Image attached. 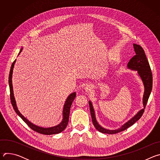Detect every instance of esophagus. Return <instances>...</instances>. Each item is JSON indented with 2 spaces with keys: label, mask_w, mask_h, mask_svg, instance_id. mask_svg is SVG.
<instances>
[{
  "label": "esophagus",
  "mask_w": 160,
  "mask_h": 160,
  "mask_svg": "<svg viewBox=\"0 0 160 160\" xmlns=\"http://www.w3.org/2000/svg\"><path fill=\"white\" fill-rule=\"evenodd\" d=\"M92 86L91 85H87L85 87V90L87 92H89L90 91L92 90Z\"/></svg>",
  "instance_id": "1"
}]
</instances>
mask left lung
Wrapping results in <instances>:
<instances>
[{
    "instance_id": "obj_1",
    "label": "left lung",
    "mask_w": 160,
    "mask_h": 160,
    "mask_svg": "<svg viewBox=\"0 0 160 160\" xmlns=\"http://www.w3.org/2000/svg\"><path fill=\"white\" fill-rule=\"evenodd\" d=\"M133 48L135 52V55L130 59V60L128 63L127 66L131 70L138 71L139 75L141 77L143 82L144 88H145L144 94L143 96L144 109L139 111L138 113L134 117H133L130 120H129L128 122L124 124L120 128H118L115 130H108L102 128L101 126H100L98 124L96 119L95 112H94L92 104L90 101H89L88 103L90 106V111L91 117H92L93 125L98 131L103 133L114 134V133H119L120 132H122L126 130L127 128H128V127L133 125L137 121L139 120L144 112V109L146 108L148 99L149 98L151 92L152 90V72H151V70L149 62L148 61V59L146 58V56L145 54L144 51L142 49V48L139 45L133 44Z\"/></svg>"
}]
</instances>
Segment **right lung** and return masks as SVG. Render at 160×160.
Here are the masks:
<instances>
[{"label":"right lung","instance_id":"obj_1","mask_svg":"<svg viewBox=\"0 0 160 160\" xmlns=\"http://www.w3.org/2000/svg\"><path fill=\"white\" fill-rule=\"evenodd\" d=\"M21 51H22V49H21L19 54H20ZM15 62H16V60H14V61L12 62V64L11 65L9 76V88H10V99H11V102L12 106L15 112L21 118V119L28 125V127L30 128H31L33 130H34L39 133L44 134V135H52V134L59 133L62 132L66 128V127L68 123V122H69V115H70V108H71L72 102L75 98L76 93L73 92L68 97V98L65 102L63 111H63V112H62L63 119H62V121L61 122V123H59L58 125L53 127H50V128H42V127H40L33 125V123H32L30 122H29L27 118H25L23 116L21 115L16 107V101L14 99V94H13V89H12V75L13 68H14Z\"/></svg>","mask_w":160,"mask_h":160}]
</instances>
